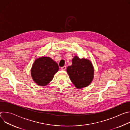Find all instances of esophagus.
Returning <instances> with one entry per match:
<instances>
[{"mask_svg": "<svg viewBox=\"0 0 130 130\" xmlns=\"http://www.w3.org/2000/svg\"><path fill=\"white\" fill-rule=\"evenodd\" d=\"M66 66H63V67H61V69H62V70H66Z\"/></svg>", "mask_w": 130, "mask_h": 130, "instance_id": "obj_1", "label": "esophagus"}]
</instances>
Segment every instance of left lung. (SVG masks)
Instances as JSON below:
<instances>
[{"instance_id": "8db88e82", "label": "left lung", "mask_w": 130, "mask_h": 130, "mask_svg": "<svg viewBox=\"0 0 130 130\" xmlns=\"http://www.w3.org/2000/svg\"><path fill=\"white\" fill-rule=\"evenodd\" d=\"M67 72L72 83L77 88L88 86L94 79V69L90 60L75 56L72 65L67 68Z\"/></svg>"}]
</instances>
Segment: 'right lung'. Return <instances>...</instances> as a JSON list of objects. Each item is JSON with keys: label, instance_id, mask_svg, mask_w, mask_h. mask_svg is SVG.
Masks as SVG:
<instances>
[{"label": "right lung", "instance_id": "add662e5", "mask_svg": "<svg viewBox=\"0 0 130 130\" xmlns=\"http://www.w3.org/2000/svg\"><path fill=\"white\" fill-rule=\"evenodd\" d=\"M59 69L58 64L50 57H42L35 60L31 74L34 82L39 86H46L53 79Z\"/></svg>", "mask_w": 130, "mask_h": 130}]
</instances>
